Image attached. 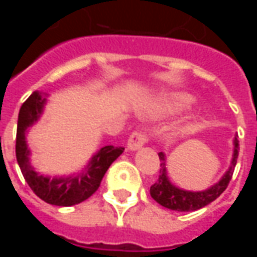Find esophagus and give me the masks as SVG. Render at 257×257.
Returning <instances> with one entry per match:
<instances>
[{"mask_svg": "<svg viewBox=\"0 0 257 257\" xmlns=\"http://www.w3.org/2000/svg\"><path fill=\"white\" fill-rule=\"evenodd\" d=\"M146 142H147V136L143 132H140V131H135L132 132V135L129 136L128 139V149L129 150H139L142 146L145 145Z\"/></svg>", "mask_w": 257, "mask_h": 257, "instance_id": "1", "label": "esophagus"}]
</instances>
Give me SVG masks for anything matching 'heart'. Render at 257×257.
Listing matches in <instances>:
<instances>
[{
	"label": "heart",
	"instance_id": "b5f03b06",
	"mask_svg": "<svg viewBox=\"0 0 257 257\" xmlns=\"http://www.w3.org/2000/svg\"><path fill=\"white\" fill-rule=\"evenodd\" d=\"M193 97L187 95H171L165 97L158 106L160 114H175L183 111L184 108L191 106Z\"/></svg>",
	"mask_w": 257,
	"mask_h": 257
}]
</instances>
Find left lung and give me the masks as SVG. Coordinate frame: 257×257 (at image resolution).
I'll use <instances>...</instances> for the list:
<instances>
[{"mask_svg": "<svg viewBox=\"0 0 257 257\" xmlns=\"http://www.w3.org/2000/svg\"><path fill=\"white\" fill-rule=\"evenodd\" d=\"M238 150H239V145H238V140L235 138L234 139V153H232L231 165L228 168V171L224 173V176L217 183L213 184L208 190H204V191H187V190H182L176 186H173L167 176L165 156H164V153H160L158 154L160 161H161L160 176L157 179L156 183L150 187V195L160 205L165 206L168 209L178 210V212H191V210L204 208L208 204H210L212 201H215L227 189V186L232 178L235 164H237Z\"/></svg>", "mask_w": 257, "mask_h": 257, "instance_id": "1", "label": "left lung"}]
</instances>
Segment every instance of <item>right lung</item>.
<instances>
[{
  "instance_id": "obj_1",
  "label": "right lung",
  "mask_w": 257,
  "mask_h": 257,
  "mask_svg": "<svg viewBox=\"0 0 257 257\" xmlns=\"http://www.w3.org/2000/svg\"><path fill=\"white\" fill-rule=\"evenodd\" d=\"M45 101L47 99L41 93L34 92L20 107L16 131V160L25 180L37 197L51 205L71 206L88 199L99 189L107 169L122 154L125 149L115 146L101 147L92 157L82 173H78L77 176L51 179L40 175L33 169L29 161L30 150L26 143V132L27 128H30L41 117Z\"/></svg>"
}]
</instances>
